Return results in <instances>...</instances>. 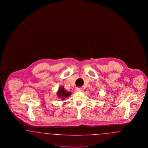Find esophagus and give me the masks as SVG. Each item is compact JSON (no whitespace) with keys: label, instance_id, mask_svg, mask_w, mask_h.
<instances>
[{"label":"esophagus","instance_id":"obj_1","mask_svg":"<svg viewBox=\"0 0 148 148\" xmlns=\"http://www.w3.org/2000/svg\"><path fill=\"white\" fill-rule=\"evenodd\" d=\"M82 90H83V89L81 88H76V91L77 92H81Z\"/></svg>","mask_w":148,"mask_h":148}]
</instances>
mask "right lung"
Instances as JSON below:
<instances>
[{
    "mask_svg": "<svg viewBox=\"0 0 148 148\" xmlns=\"http://www.w3.org/2000/svg\"><path fill=\"white\" fill-rule=\"evenodd\" d=\"M57 94L59 98H63V100H64V98H66L71 95V92H67L64 87H60L58 92H57Z\"/></svg>",
    "mask_w": 148,
    "mask_h": 148,
    "instance_id": "add662e5",
    "label": "right lung"
}]
</instances>
